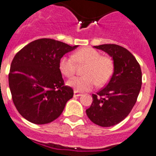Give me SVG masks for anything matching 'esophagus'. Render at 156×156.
<instances>
[{"label":"esophagus","instance_id":"1","mask_svg":"<svg viewBox=\"0 0 156 156\" xmlns=\"http://www.w3.org/2000/svg\"><path fill=\"white\" fill-rule=\"evenodd\" d=\"M81 95H82V94L79 93L78 91L74 90V97H79V96H81Z\"/></svg>","mask_w":156,"mask_h":156}]
</instances>
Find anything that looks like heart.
Instances as JSON below:
<instances>
[{
	"mask_svg": "<svg viewBox=\"0 0 156 156\" xmlns=\"http://www.w3.org/2000/svg\"><path fill=\"white\" fill-rule=\"evenodd\" d=\"M77 64L86 65L83 69L84 76L74 77L67 82L69 87L77 91H89L97 84H106L113 74V60L108 56H102L93 48H82L73 56L64 55L59 60L58 68L63 75L71 78L75 74Z\"/></svg>",
	"mask_w": 156,
	"mask_h": 156,
	"instance_id": "1",
	"label": "heart"
}]
</instances>
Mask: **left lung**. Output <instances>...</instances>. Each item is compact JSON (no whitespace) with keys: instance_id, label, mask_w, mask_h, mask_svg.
I'll list each match as a JSON object with an SVG mask.
<instances>
[{"instance_id":"left-lung-1","label":"left lung","mask_w":156,"mask_h":156,"mask_svg":"<svg viewBox=\"0 0 156 156\" xmlns=\"http://www.w3.org/2000/svg\"><path fill=\"white\" fill-rule=\"evenodd\" d=\"M107 52L114 60V73L104 88L93 94V102L86 112L100 126L119 123L132 110L142 85L140 66L131 52L115 44L94 46Z\"/></svg>"}]
</instances>
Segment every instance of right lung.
<instances>
[{"label": "right lung", "mask_w": 156, "mask_h": 156, "mask_svg": "<svg viewBox=\"0 0 156 156\" xmlns=\"http://www.w3.org/2000/svg\"><path fill=\"white\" fill-rule=\"evenodd\" d=\"M77 46L41 38L16 53L10 66L9 85L13 104L25 119L35 124L49 123L62 113L74 90L65 85L58 62Z\"/></svg>", "instance_id": "add662e5"}]
</instances>
